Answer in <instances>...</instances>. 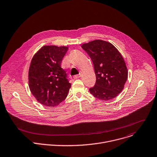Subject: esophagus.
Returning <instances> with one entry per match:
<instances>
[{"instance_id": "esophagus-1", "label": "esophagus", "mask_w": 157, "mask_h": 157, "mask_svg": "<svg viewBox=\"0 0 157 157\" xmlns=\"http://www.w3.org/2000/svg\"><path fill=\"white\" fill-rule=\"evenodd\" d=\"M80 77H81V75H80V74H79V75H75V76H73V78H74V79H78V78H80Z\"/></svg>"}]
</instances>
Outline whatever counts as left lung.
<instances>
[{"label": "left lung", "instance_id": "obj_1", "mask_svg": "<svg viewBox=\"0 0 157 157\" xmlns=\"http://www.w3.org/2000/svg\"><path fill=\"white\" fill-rule=\"evenodd\" d=\"M81 47L91 59L96 82L89 91L95 98L109 100L115 98L123 89L128 79L125 62L117 48L111 43L95 40Z\"/></svg>", "mask_w": 157, "mask_h": 157}]
</instances>
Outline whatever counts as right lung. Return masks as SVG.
<instances>
[{"label": "right lung", "mask_w": 157, "mask_h": 157, "mask_svg": "<svg viewBox=\"0 0 157 157\" xmlns=\"http://www.w3.org/2000/svg\"><path fill=\"white\" fill-rule=\"evenodd\" d=\"M68 47L44 45L32 59L28 73L29 87L42 105L55 107L67 97L71 84L61 63Z\"/></svg>", "instance_id": "obj_1"}]
</instances>
